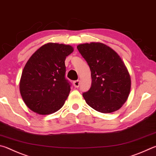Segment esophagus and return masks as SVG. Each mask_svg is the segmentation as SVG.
Returning <instances> with one entry per match:
<instances>
[{
	"label": "esophagus",
	"instance_id": "34e87169",
	"mask_svg": "<svg viewBox=\"0 0 156 156\" xmlns=\"http://www.w3.org/2000/svg\"><path fill=\"white\" fill-rule=\"evenodd\" d=\"M73 86H74L76 88H78L79 86H80V80H75L73 82Z\"/></svg>",
	"mask_w": 156,
	"mask_h": 156
}]
</instances>
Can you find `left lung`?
Segmentation results:
<instances>
[{
    "mask_svg": "<svg viewBox=\"0 0 156 156\" xmlns=\"http://www.w3.org/2000/svg\"><path fill=\"white\" fill-rule=\"evenodd\" d=\"M77 48L91 73V86L83 93L87 104L102 113L119 109L128 98L131 87L128 71L120 56L101 43L80 44Z\"/></svg>",
    "mask_w": 156,
    "mask_h": 156,
    "instance_id": "1",
    "label": "left lung"
}]
</instances>
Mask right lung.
<instances>
[{
    "label": "right lung",
    "mask_w": 156,
    "mask_h": 156,
    "mask_svg": "<svg viewBox=\"0 0 156 156\" xmlns=\"http://www.w3.org/2000/svg\"><path fill=\"white\" fill-rule=\"evenodd\" d=\"M73 50L69 45L48 43L27 61L20 90L24 103L33 112L49 115L63 106L71 89L70 82L66 78L65 61Z\"/></svg>",
    "instance_id": "right-lung-1"
}]
</instances>
